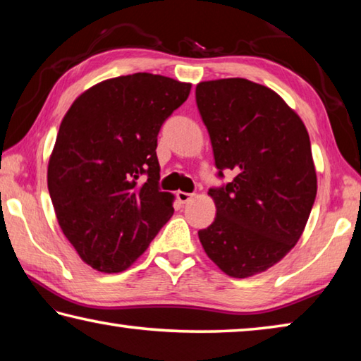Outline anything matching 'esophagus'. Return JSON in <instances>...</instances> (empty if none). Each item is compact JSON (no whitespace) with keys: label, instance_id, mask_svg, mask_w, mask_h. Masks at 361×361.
Here are the masks:
<instances>
[{"label":"esophagus","instance_id":"esophagus-1","mask_svg":"<svg viewBox=\"0 0 361 361\" xmlns=\"http://www.w3.org/2000/svg\"><path fill=\"white\" fill-rule=\"evenodd\" d=\"M176 197H178V200H180L181 204H188V202H191V200L194 199V194L178 191V192H176Z\"/></svg>","mask_w":361,"mask_h":361}]
</instances>
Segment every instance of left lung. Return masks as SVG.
<instances>
[{
  "label": "left lung",
  "mask_w": 361,
  "mask_h": 361,
  "mask_svg": "<svg viewBox=\"0 0 361 361\" xmlns=\"http://www.w3.org/2000/svg\"><path fill=\"white\" fill-rule=\"evenodd\" d=\"M195 102L218 175H235L209 191L216 216L199 240L229 277L256 276L296 245L312 210L317 173L307 129L282 97L243 78L199 82Z\"/></svg>",
  "instance_id": "obj_1"
}]
</instances>
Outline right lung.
Returning a JSON list of instances; mask_svg holds the SVG:
<instances>
[{"instance_id": "1", "label": "right lung", "mask_w": 361, "mask_h": 361, "mask_svg": "<svg viewBox=\"0 0 361 361\" xmlns=\"http://www.w3.org/2000/svg\"><path fill=\"white\" fill-rule=\"evenodd\" d=\"M189 92V82L135 73L92 85L62 119L49 194L60 229L97 271H124L172 218L173 195L157 186V135Z\"/></svg>"}]
</instances>
